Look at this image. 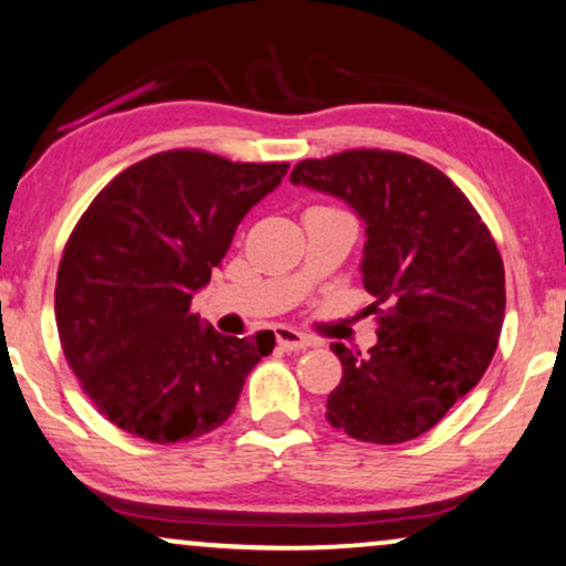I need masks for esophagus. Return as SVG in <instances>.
<instances>
[{"label":"esophagus","instance_id":"obj_1","mask_svg":"<svg viewBox=\"0 0 566 566\" xmlns=\"http://www.w3.org/2000/svg\"><path fill=\"white\" fill-rule=\"evenodd\" d=\"M276 344L282 346L284 352H300V349H307V346H313L315 342L311 336L300 334V331H295V328L279 326L276 328Z\"/></svg>","mask_w":566,"mask_h":566}]
</instances>
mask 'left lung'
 Wrapping results in <instances>:
<instances>
[{
	"label": "left lung",
	"mask_w": 566,
	"mask_h": 566,
	"mask_svg": "<svg viewBox=\"0 0 566 566\" xmlns=\"http://www.w3.org/2000/svg\"><path fill=\"white\" fill-rule=\"evenodd\" d=\"M292 184L338 196L365 220L361 282L378 344H331L342 382L331 427L396 446L432 429L486 373L504 321V263L465 193L419 157L346 149L303 160Z\"/></svg>",
	"instance_id": "left-lung-1"
}]
</instances>
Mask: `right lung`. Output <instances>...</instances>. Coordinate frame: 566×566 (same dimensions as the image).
I'll return each mask as SVG.
<instances>
[{"label": "right lung", "instance_id": "obj_1", "mask_svg": "<svg viewBox=\"0 0 566 566\" xmlns=\"http://www.w3.org/2000/svg\"><path fill=\"white\" fill-rule=\"evenodd\" d=\"M290 163L168 149L118 172L74 224L59 263V342L95 409L142 440H196L228 421L274 334L201 326L199 292L248 209Z\"/></svg>", "mask_w": 566, "mask_h": 566}]
</instances>
